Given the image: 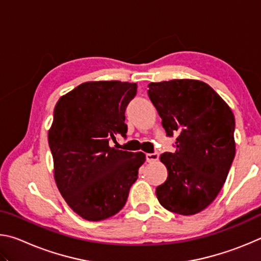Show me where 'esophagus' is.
<instances>
[{"label":"esophagus","instance_id":"1","mask_svg":"<svg viewBox=\"0 0 261 261\" xmlns=\"http://www.w3.org/2000/svg\"><path fill=\"white\" fill-rule=\"evenodd\" d=\"M158 159H159V152L146 154L147 162H155V161H158Z\"/></svg>","mask_w":261,"mask_h":261}]
</instances>
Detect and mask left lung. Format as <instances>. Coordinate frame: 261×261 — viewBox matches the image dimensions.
Here are the masks:
<instances>
[{
    "label": "left lung",
    "instance_id": "1",
    "mask_svg": "<svg viewBox=\"0 0 261 261\" xmlns=\"http://www.w3.org/2000/svg\"><path fill=\"white\" fill-rule=\"evenodd\" d=\"M147 93L167 136H176V151L160 156L168 177L156 188L159 202L177 214L199 213L219 194L235 158L233 114L199 81L151 83Z\"/></svg>",
    "mask_w": 261,
    "mask_h": 261
}]
</instances>
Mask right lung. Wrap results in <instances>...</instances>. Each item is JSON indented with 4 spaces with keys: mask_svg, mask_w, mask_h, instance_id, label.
<instances>
[{
    "mask_svg": "<svg viewBox=\"0 0 261 261\" xmlns=\"http://www.w3.org/2000/svg\"><path fill=\"white\" fill-rule=\"evenodd\" d=\"M137 84L88 82L61 96L54 109L48 143L54 175L68 205L88 221L118 213L127 200L145 154L110 146L126 137L125 109Z\"/></svg>",
    "mask_w": 261,
    "mask_h": 261,
    "instance_id": "1",
    "label": "right lung"
}]
</instances>
